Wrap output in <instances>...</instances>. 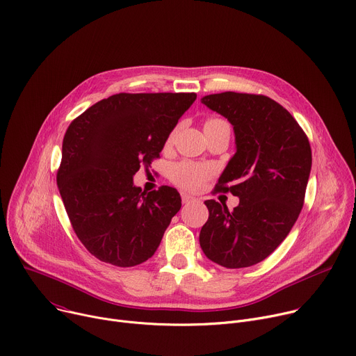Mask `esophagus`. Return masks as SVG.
Instances as JSON below:
<instances>
[{"mask_svg":"<svg viewBox=\"0 0 356 356\" xmlns=\"http://www.w3.org/2000/svg\"><path fill=\"white\" fill-rule=\"evenodd\" d=\"M195 200H196L195 197H191V196L186 195V193H181V202H183V204H188V203H193V202H195Z\"/></svg>","mask_w":356,"mask_h":356,"instance_id":"1","label":"esophagus"}]
</instances>
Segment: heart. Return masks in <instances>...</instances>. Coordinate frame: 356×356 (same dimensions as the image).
I'll return each instance as SVG.
<instances>
[{
  "instance_id": "obj_1",
  "label": "heart",
  "mask_w": 356,
  "mask_h": 356,
  "mask_svg": "<svg viewBox=\"0 0 356 356\" xmlns=\"http://www.w3.org/2000/svg\"><path fill=\"white\" fill-rule=\"evenodd\" d=\"M220 122H224V120L209 119L206 120L204 127L220 123ZM207 175H209V169L206 166L190 163V161H183V163H179L177 166H175L172 172V179L176 184H179L183 188L195 190L202 184V181L207 177Z\"/></svg>"
}]
</instances>
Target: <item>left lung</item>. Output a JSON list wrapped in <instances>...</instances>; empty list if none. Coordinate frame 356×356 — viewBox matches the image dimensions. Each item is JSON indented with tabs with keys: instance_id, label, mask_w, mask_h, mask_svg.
I'll return each instance as SVG.
<instances>
[{
	"instance_id": "left-lung-1",
	"label": "left lung",
	"mask_w": 356,
	"mask_h": 356,
	"mask_svg": "<svg viewBox=\"0 0 356 356\" xmlns=\"http://www.w3.org/2000/svg\"><path fill=\"white\" fill-rule=\"evenodd\" d=\"M202 104L233 124L237 152L216 191H230L240 203L229 211L224 203L204 202L209 220L200 247L221 267H251L284 241L301 213L311 146L293 115L268 96L222 92L204 96Z\"/></svg>"
}]
</instances>
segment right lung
Here are the masks:
<instances>
[{
	"label": "right lung",
	"instance_id": "add662e5",
	"mask_svg": "<svg viewBox=\"0 0 356 356\" xmlns=\"http://www.w3.org/2000/svg\"><path fill=\"white\" fill-rule=\"evenodd\" d=\"M190 93H116L72 120L56 173L72 229L98 260L135 267L154 254L181 207L169 186L149 193L134 184L140 166L159 157Z\"/></svg>",
	"mask_w": 356,
	"mask_h": 356
}]
</instances>
